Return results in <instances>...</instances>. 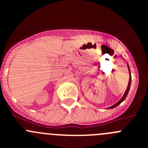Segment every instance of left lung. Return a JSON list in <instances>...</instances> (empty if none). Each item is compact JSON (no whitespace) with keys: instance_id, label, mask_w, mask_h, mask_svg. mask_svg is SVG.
Instances as JSON below:
<instances>
[{"instance_id":"8db88e82","label":"left lung","mask_w":148,"mask_h":148,"mask_svg":"<svg viewBox=\"0 0 148 148\" xmlns=\"http://www.w3.org/2000/svg\"><path fill=\"white\" fill-rule=\"evenodd\" d=\"M127 67H128V70H129V73H130V79H129V82H128V85H127V90L126 91H125V94L123 95V96L121 97V99H120L119 101L118 102L116 103V104H114V105L111 106V107H110V108H108L107 109H113V108H116V107H117V106L119 105V104H121V102H122L123 101L125 100V99H126L127 95L128 94V92H129V90H130V84H131V74H130V67H129V65L127 64Z\"/></svg>"}]
</instances>
